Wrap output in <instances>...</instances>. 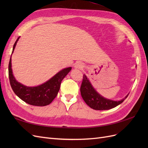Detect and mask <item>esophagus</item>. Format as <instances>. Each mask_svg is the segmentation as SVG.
<instances>
[{
	"label": "esophagus",
	"mask_w": 148,
	"mask_h": 148,
	"mask_svg": "<svg viewBox=\"0 0 148 148\" xmlns=\"http://www.w3.org/2000/svg\"><path fill=\"white\" fill-rule=\"evenodd\" d=\"M75 67L77 69H82L83 68V64L80 63V62H77V63L75 64Z\"/></svg>",
	"instance_id": "esophagus-1"
}]
</instances>
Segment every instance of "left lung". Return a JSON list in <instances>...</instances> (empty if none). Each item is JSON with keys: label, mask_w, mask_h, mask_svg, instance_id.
<instances>
[{"label": "left lung", "mask_w": 148, "mask_h": 148, "mask_svg": "<svg viewBox=\"0 0 148 148\" xmlns=\"http://www.w3.org/2000/svg\"><path fill=\"white\" fill-rule=\"evenodd\" d=\"M82 97L86 104L95 110H109L119 106L128 97V95L123 99L115 101L106 99L98 93L91 85L86 76L83 75V82L80 87Z\"/></svg>", "instance_id": "left-lung-1"}]
</instances>
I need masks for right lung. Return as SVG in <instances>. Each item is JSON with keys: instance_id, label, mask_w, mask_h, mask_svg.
I'll use <instances>...</instances> for the list:
<instances>
[{"instance_id": "right-lung-1", "label": "right lung", "mask_w": 148, "mask_h": 148, "mask_svg": "<svg viewBox=\"0 0 148 148\" xmlns=\"http://www.w3.org/2000/svg\"><path fill=\"white\" fill-rule=\"evenodd\" d=\"M19 38L20 37L13 45L12 53ZM11 61L10 57L8 64V77L13 92L26 103L35 106H45L51 104L57 95L62 81L71 70V67L64 69L46 83L38 86L29 87L20 83L15 79L12 73Z\"/></svg>"}]
</instances>
